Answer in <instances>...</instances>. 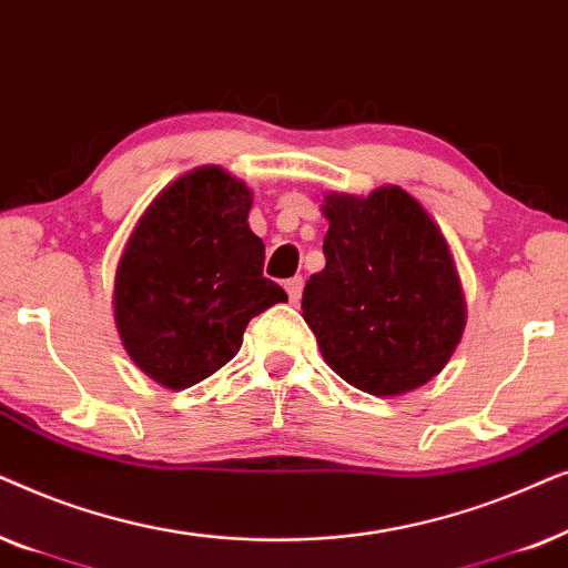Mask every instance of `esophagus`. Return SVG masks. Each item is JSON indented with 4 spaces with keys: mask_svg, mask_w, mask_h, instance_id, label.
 <instances>
[{
    "mask_svg": "<svg viewBox=\"0 0 568 568\" xmlns=\"http://www.w3.org/2000/svg\"><path fill=\"white\" fill-rule=\"evenodd\" d=\"M302 284H305V278H302V276H294V278H286V284H284V290H286V294H290V300H292V305H297V302H300V297H302Z\"/></svg>",
    "mask_w": 568,
    "mask_h": 568,
    "instance_id": "esophagus-1",
    "label": "esophagus"
}]
</instances>
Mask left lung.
<instances>
[{
  "mask_svg": "<svg viewBox=\"0 0 568 568\" xmlns=\"http://www.w3.org/2000/svg\"><path fill=\"white\" fill-rule=\"evenodd\" d=\"M325 268L302 292V317L328 367L369 395H403L445 369L465 328L447 240L398 185L328 193Z\"/></svg>",
  "mask_w": 568,
  "mask_h": 568,
  "instance_id": "8db88e82",
  "label": "left lung"
}]
</instances>
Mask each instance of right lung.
Listing matches in <instances>:
<instances>
[{
	"label": "right lung",
	"instance_id": "add662e5",
	"mask_svg": "<svg viewBox=\"0 0 568 568\" xmlns=\"http://www.w3.org/2000/svg\"><path fill=\"white\" fill-rule=\"evenodd\" d=\"M253 196L206 165L168 185L131 232L115 268V328L136 367L183 390L240 352L251 317L286 302L263 276V240L247 227Z\"/></svg>",
	"mask_w": 568,
	"mask_h": 568
}]
</instances>
